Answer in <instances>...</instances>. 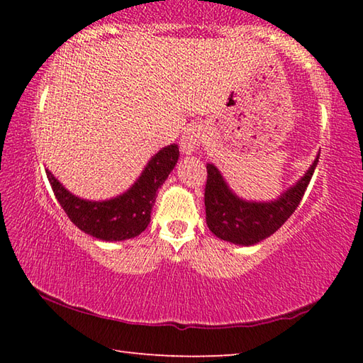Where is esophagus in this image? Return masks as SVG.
<instances>
[{
    "instance_id": "34e87169",
    "label": "esophagus",
    "mask_w": 363,
    "mask_h": 363,
    "mask_svg": "<svg viewBox=\"0 0 363 363\" xmlns=\"http://www.w3.org/2000/svg\"><path fill=\"white\" fill-rule=\"evenodd\" d=\"M179 144H181L182 153H186V155H192L200 145V131L196 130V128H189V130L184 131Z\"/></svg>"
}]
</instances>
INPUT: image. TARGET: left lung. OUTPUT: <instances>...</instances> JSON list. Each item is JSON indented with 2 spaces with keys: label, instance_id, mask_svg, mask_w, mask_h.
<instances>
[{
  "label": "left lung",
  "instance_id": "1",
  "mask_svg": "<svg viewBox=\"0 0 363 363\" xmlns=\"http://www.w3.org/2000/svg\"><path fill=\"white\" fill-rule=\"evenodd\" d=\"M318 157L320 153L306 174L274 201H248L240 199L227 186L220 171L213 163H206L205 208L210 230L220 240L243 247L256 245L272 235L286 223L303 200Z\"/></svg>",
  "mask_w": 363,
  "mask_h": 363
}]
</instances>
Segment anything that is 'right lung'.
<instances>
[{"instance_id": "obj_1", "label": "right lung", "mask_w": 363, "mask_h": 363, "mask_svg": "<svg viewBox=\"0 0 363 363\" xmlns=\"http://www.w3.org/2000/svg\"><path fill=\"white\" fill-rule=\"evenodd\" d=\"M179 158V147L171 144L158 150L139 179L115 199L91 201L70 194L49 169L48 179L67 216L79 230L104 242H121L138 237L150 223L157 190L163 186Z\"/></svg>"}]
</instances>
